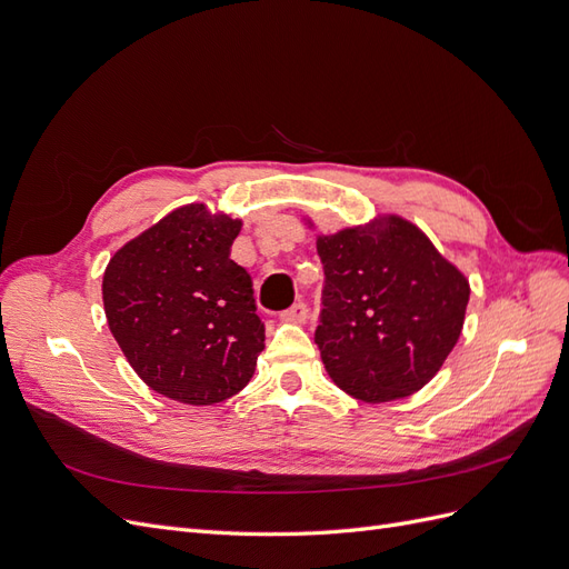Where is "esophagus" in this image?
<instances>
[{
    "label": "esophagus",
    "mask_w": 569,
    "mask_h": 569,
    "mask_svg": "<svg viewBox=\"0 0 569 569\" xmlns=\"http://www.w3.org/2000/svg\"><path fill=\"white\" fill-rule=\"evenodd\" d=\"M282 320L284 322H297V325H303L308 320V306L303 301H297L291 308H287V311L282 313Z\"/></svg>",
    "instance_id": "34e87169"
}]
</instances>
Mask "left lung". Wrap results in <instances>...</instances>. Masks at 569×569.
<instances>
[{
    "label": "left lung",
    "instance_id": "8db88e82",
    "mask_svg": "<svg viewBox=\"0 0 569 569\" xmlns=\"http://www.w3.org/2000/svg\"><path fill=\"white\" fill-rule=\"evenodd\" d=\"M316 343L337 387L382 403L422 389L462 330L470 284L403 218L318 237Z\"/></svg>",
    "mask_w": 569,
    "mask_h": 569
}]
</instances>
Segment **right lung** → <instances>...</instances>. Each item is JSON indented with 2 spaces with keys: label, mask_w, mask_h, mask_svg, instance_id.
Segmentation results:
<instances>
[{
  "label": "right lung",
  "mask_w": 569,
  "mask_h": 569,
  "mask_svg": "<svg viewBox=\"0 0 569 569\" xmlns=\"http://www.w3.org/2000/svg\"><path fill=\"white\" fill-rule=\"evenodd\" d=\"M242 222L203 203L168 213L107 266L104 311L128 363L168 399L211 406L244 389L263 351L251 274L230 258Z\"/></svg>",
  "instance_id": "add662e5"
}]
</instances>
